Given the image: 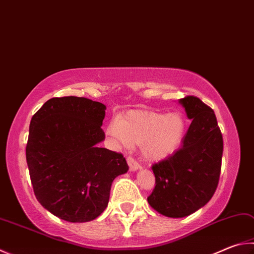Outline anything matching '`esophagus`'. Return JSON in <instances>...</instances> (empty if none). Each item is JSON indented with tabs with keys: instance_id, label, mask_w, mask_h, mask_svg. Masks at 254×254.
Here are the masks:
<instances>
[{
	"instance_id": "1",
	"label": "esophagus",
	"mask_w": 254,
	"mask_h": 254,
	"mask_svg": "<svg viewBox=\"0 0 254 254\" xmlns=\"http://www.w3.org/2000/svg\"><path fill=\"white\" fill-rule=\"evenodd\" d=\"M127 164H128V168H130V171H136V170H139L141 167H140V164L136 162V161L134 160V159H132V158H127Z\"/></svg>"
}]
</instances>
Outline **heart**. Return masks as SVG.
I'll use <instances>...</instances> for the list:
<instances>
[{"instance_id":"obj_1","label":"heart","mask_w":254,"mask_h":254,"mask_svg":"<svg viewBox=\"0 0 254 254\" xmlns=\"http://www.w3.org/2000/svg\"><path fill=\"white\" fill-rule=\"evenodd\" d=\"M186 132L187 122L181 113L131 110L113 119L105 134L114 149L140 144L146 160L161 161L178 151Z\"/></svg>"}]
</instances>
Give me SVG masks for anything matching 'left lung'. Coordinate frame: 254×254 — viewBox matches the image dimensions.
Returning a JSON list of instances; mask_svg holds the SVG:
<instances>
[{"instance_id": "obj_1", "label": "left lung", "mask_w": 254, "mask_h": 254, "mask_svg": "<svg viewBox=\"0 0 254 254\" xmlns=\"http://www.w3.org/2000/svg\"><path fill=\"white\" fill-rule=\"evenodd\" d=\"M179 103L191 124L182 146L152 165L155 188L149 204L169 218H184L204 206L219 183L223 139L215 114L196 96H186Z\"/></svg>"}]
</instances>
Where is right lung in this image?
Segmentation results:
<instances>
[{
    "instance_id": "add662e5",
    "label": "right lung",
    "mask_w": 254,
    "mask_h": 254,
    "mask_svg": "<svg viewBox=\"0 0 254 254\" xmlns=\"http://www.w3.org/2000/svg\"><path fill=\"white\" fill-rule=\"evenodd\" d=\"M107 107L77 96L47 101L32 117L26 162L36 199L67 222H89L108 206L113 180L127 172L121 153L98 144Z\"/></svg>"
}]
</instances>
